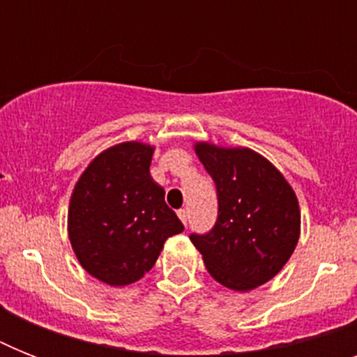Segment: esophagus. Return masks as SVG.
Wrapping results in <instances>:
<instances>
[{
	"mask_svg": "<svg viewBox=\"0 0 357 357\" xmlns=\"http://www.w3.org/2000/svg\"><path fill=\"white\" fill-rule=\"evenodd\" d=\"M178 217L181 218V222H183L185 226H187V222H189V211H187V209H179Z\"/></svg>",
	"mask_w": 357,
	"mask_h": 357,
	"instance_id": "esophagus-1",
	"label": "esophagus"
}]
</instances>
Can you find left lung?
<instances>
[{
	"instance_id": "1",
	"label": "left lung",
	"mask_w": 357,
	"mask_h": 357,
	"mask_svg": "<svg viewBox=\"0 0 357 357\" xmlns=\"http://www.w3.org/2000/svg\"><path fill=\"white\" fill-rule=\"evenodd\" d=\"M195 150L217 185L218 217L211 231L192 234L190 241L218 283L252 291L276 276L296 248V195L282 172L250 148L196 142Z\"/></svg>"
}]
</instances>
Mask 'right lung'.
I'll use <instances>...</instances> for the list:
<instances>
[{
    "instance_id": "1",
    "label": "right lung",
    "mask_w": 357,
    "mask_h": 357,
    "mask_svg": "<svg viewBox=\"0 0 357 357\" xmlns=\"http://www.w3.org/2000/svg\"><path fill=\"white\" fill-rule=\"evenodd\" d=\"M153 146H111L81 174L70 198L68 237L91 276L122 287L155 265L168 237L183 231L150 176Z\"/></svg>"
}]
</instances>
